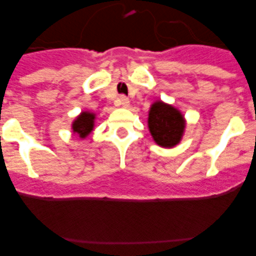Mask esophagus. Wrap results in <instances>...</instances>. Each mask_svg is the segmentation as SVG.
I'll return each instance as SVG.
<instances>
[{"label":"esophagus","instance_id":"obj_1","mask_svg":"<svg viewBox=\"0 0 256 256\" xmlns=\"http://www.w3.org/2000/svg\"><path fill=\"white\" fill-rule=\"evenodd\" d=\"M118 102H120V105L122 108H128V106H130V100H128L126 96H121Z\"/></svg>","mask_w":256,"mask_h":256}]
</instances>
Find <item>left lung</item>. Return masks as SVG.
Here are the masks:
<instances>
[{
    "mask_svg": "<svg viewBox=\"0 0 256 256\" xmlns=\"http://www.w3.org/2000/svg\"><path fill=\"white\" fill-rule=\"evenodd\" d=\"M147 122L154 142L166 148L180 144L186 128V120L180 110L160 100L151 105Z\"/></svg>",
    "mask_w": 256,
    "mask_h": 256,
    "instance_id": "left-lung-1",
    "label": "left lung"
}]
</instances>
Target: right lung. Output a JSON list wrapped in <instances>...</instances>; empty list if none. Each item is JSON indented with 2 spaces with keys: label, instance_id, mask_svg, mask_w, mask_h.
<instances>
[{
  "label": "right lung",
  "instance_id": "obj_1",
  "mask_svg": "<svg viewBox=\"0 0 256 256\" xmlns=\"http://www.w3.org/2000/svg\"><path fill=\"white\" fill-rule=\"evenodd\" d=\"M94 120L95 114L89 112H82L76 120L73 121V128L74 134H78L80 138H85L94 128Z\"/></svg>",
  "mask_w": 256,
  "mask_h": 256
}]
</instances>
